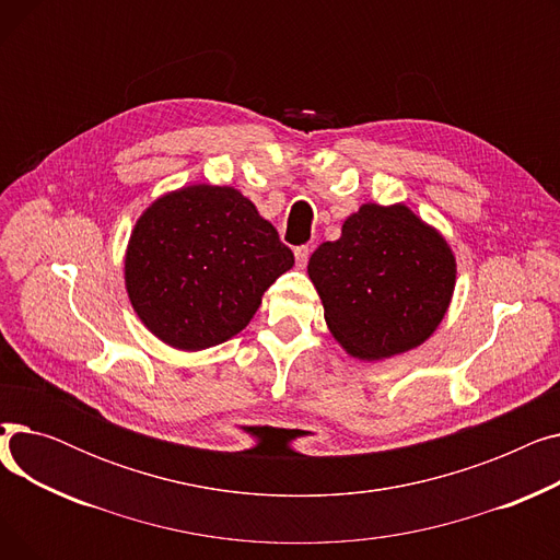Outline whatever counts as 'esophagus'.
Returning a JSON list of instances; mask_svg holds the SVG:
<instances>
[{"label":"esophagus","mask_w":560,"mask_h":560,"mask_svg":"<svg viewBox=\"0 0 560 560\" xmlns=\"http://www.w3.org/2000/svg\"><path fill=\"white\" fill-rule=\"evenodd\" d=\"M295 258H298V265H300V268L304 270V268H306V262H308V258H311V247H308V245L298 247V249H295Z\"/></svg>","instance_id":"1"}]
</instances>
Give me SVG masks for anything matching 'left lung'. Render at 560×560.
I'll use <instances>...</instances> for the list:
<instances>
[{"label":"left lung","mask_w":560,"mask_h":560,"mask_svg":"<svg viewBox=\"0 0 560 560\" xmlns=\"http://www.w3.org/2000/svg\"><path fill=\"white\" fill-rule=\"evenodd\" d=\"M308 277L331 336L359 361H384L420 347L443 322L456 285L447 238L406 203H363L322 243Z\"/></svg>","instance_id":"left-lung-1"}]
</instances>
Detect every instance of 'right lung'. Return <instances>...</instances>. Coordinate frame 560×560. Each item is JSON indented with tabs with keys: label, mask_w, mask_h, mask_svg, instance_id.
I'll use <instances>...</instances> for the list:
<instances>
[{
	"label": "right lung",
	"mask_w": 560,
	"mask_h": 560,
	"mask_svg": "<svg viewBox=\"0 0 560 560\" xmlns=\"http://www.w3.org/2000/svg\"><path fill=\"white\" fill-rule=\"evenodd\" d=\"M292 265L277 229L241 190L192 184L161 195L136 220L125 285L147 331L201 351L241 334Z\"/></svg>",
	"instance_id": "right-lung-1"
}]
</instances>
